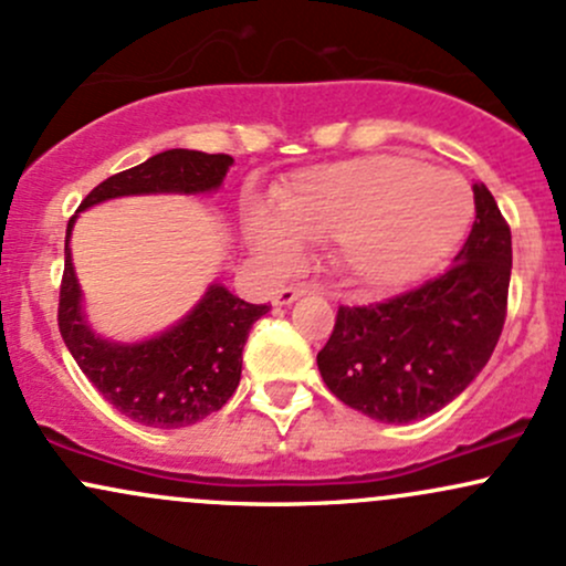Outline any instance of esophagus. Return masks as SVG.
<instances>
[{
  "label": "esophagus",
  "mask_w": 566,
  "mask_h": 566,
  "mask_svg": "<svg viewBox=\"0 0 566 566\" xmlns=\"http://www.w3.org/2000/svg\"><path fill=\"white\" fill-rule=\"evenodd\" d=\"M308 290H311L308 284H290V287L276 290V295H274V305H290L292 301H297V297L305 295V292H308Z\"/></svg>",
  "instance_id": "esophagus-1"
}]
</instances>
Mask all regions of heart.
Returning <instances> with one entry per match:
<instances>
[{"mask_svg":"<svg viewBox=\"0 0 566 566\" xmlns=\"http://www.w3.org/2000/svg\"><path fill=\"white\" fill-rule=\"evenodd\" d=\"M471 191L458 175L409 157H367L297 172L276 197V218L252 212V244L276 269L301 242H335L340 274L365 290L415 282L463 239Z\"/></svg>","mask_w":566,"mask_h":566,"instance_id":"b5f03b06","label":"heart"}]
</instances>
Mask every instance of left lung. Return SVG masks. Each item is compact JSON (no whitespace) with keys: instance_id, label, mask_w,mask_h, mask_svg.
Listing matches in <instances>:
<instances>
[{"instance_id":"1","label":"left lung","mask_w":566,"mask_h":566,"mask_svg":"<svg viewBox=\"0 0 566 566\" xmlns=\"http://www.w3.org/2000/svg\"><path fill=\"white\" fill-rule=\"evenodd\" d=\"M473 229L444 274L337 308L316 365L343 405L412 423L450 405L490 361L509 311L511 229L484 184L473 186Z\"/></svg>"}]
</instances>
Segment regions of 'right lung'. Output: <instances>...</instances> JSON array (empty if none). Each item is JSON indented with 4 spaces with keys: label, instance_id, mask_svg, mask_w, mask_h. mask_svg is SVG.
<instances>
[{
    "label": "right lung",
    "instance_id": "1",
    "mask_svg": "<svg viewBox=\"0 0 566 566\" xmlns=\"http://www.w3.org/2000/svg\"><path fill=\"white\" fill-rule=\"evenodd\" d=\"M231 165L229 154L170 148L103 180L84 197L80 210L129 193L216 191ZM74 220L76 216L66 229L57 329L87 380L108 405L140 426L184 428L218 412L237 391L247 335L269 305H252L212 284L197 308L165 335L133 346L103 340L82 316V292L69 250Z\"/></svg>",
    "mask_w": 566,
    "mask_h": 566
}]
</instances>
